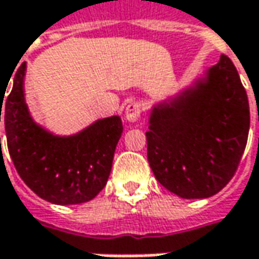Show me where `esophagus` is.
<instances>
[{
    "label": "esophagus",
    "instance_id": "obj_1",
    "mask_svg": "<svg viewBox=\"0 0 259 259\" xmlns=\"http://www.w3.org/2000/svg\"><path fill=\"white\" fill-rule=\"evenodd\" d=\"M141 116V104L138 101H131L125 106V118L130 122H137Z\"/></svg>",
    "mask_w": 259,
    "mask_h": 259
}]
</instances>
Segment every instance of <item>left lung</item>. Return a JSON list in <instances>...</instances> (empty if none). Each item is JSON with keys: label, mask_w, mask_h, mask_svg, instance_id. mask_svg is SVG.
<instances>
[{"label": "left lung", "mask_w": 259, "mask_h": 259, "mask_svg": "<svg viewBox=\"0 0 259 259\" xmlns=\"http://www.w3.org/2000/svg\"><path fill=\"white\" fill-rule=\"evenodd\" d=\"M249 133V104L232 60L221 55L197 89L154 108L147 157L155 179L183 199H204L231 182Z\"/></svg>", "instance_id": "left-lung-1"}]
</instances>
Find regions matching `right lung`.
Returning <instances> with one entry per match:
<instances>
[{"label":"right lung","mask_w":259,"mask_h":259,"mask_svg":"<svg viewBox=\"0 0 259 259\" xmlns=\"http://www.w3.org/2000/svg\"><path fill=\"white\" fill-rule=\"evenodd\" d=\"M24 72L23 63L15 72L11 92L7 98L4 92L0 94V121L3 114L7 147L17 173L38 197L50 203L92 200L111 173L115 148L122 134L121 118L101 119L67 138L49 134L28 115L23 94Z\"/></svg>","instance_id":"obj_1"}]
</instances>
